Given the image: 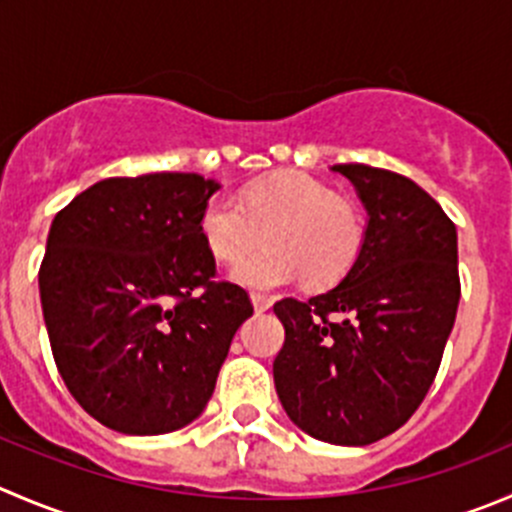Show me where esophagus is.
Returning a JSON list of instances; mask_svg holds the SVG:
<instances>
[{
  "label": "esophagus",
  "mask_w": 512,
  "mask_h": 512,
  "mask_svg": "<svg viewBox=\"0 0 512 512\" xmlns=\"http://www.w3.org/2000/svg\"><path fill=\"white\" fill-rule=\"evenodd\" d=\"M250 300H252V307H255V312H267V310H270V307H272V300H270V297L257 295V292H252Z\"/></svg>",
  "instance_id": "34e87169"
}]
</instances>
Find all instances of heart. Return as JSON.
I'll list each match as a JSON object with an SVG mask.
<instances>
[{
	"instance_id": "b5f03b06",
	"label": "heart",
	"mask_w": 512,
	"mask_h": 512,
	"mask_svg": "<svg viewBox=\"0 0 512 512\" xmlns=\"http://www.w3.org/2000/svg\"><path fill=\"white\" fill-rule=\"evenodd\" d=\"M200 235L220 262H235L265 237V250L232 267V280L272 290L295 277L312 287L340 280L362 247V217L352 202L307 172L285 170L242 187L237 202L212 197Z\"/></svg>"
}]
</instances>
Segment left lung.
Segmentation results:
<instances>
[{
  "label": "left lung",
  "mask_w": 512,
  "mask_h": 512,
  "mask_svg": "<svg viewBox=\"0 0 512 512\" xmlns=\"http://www.w3.org/2000/svg\"><path fill=\"white\" fill-rule=\"evenodd\" d=\"M367 212L355 262L310 300L275 315L285 345L272 362L287 418L310 438L370 445L408 423L428 395L460 302L458 232L408 177L332 165Z\"/></svg>",
  "instance_id": "obj_1"
}]
</instances>
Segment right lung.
Instances as JSON below:
<instances>
[{"instance_id": "obj_1", "label": "right lung", "mask_w": 512, "mask_h": 512, "mask_svg": "<svg viewBox=\"0 0 512 512\" xmlns=\"http://www.w3.org/2000/svg\"><path fill=\"white\" fill-rule=\"evenodd\" d=\"M220 182L195 172L109 177L52 220L39 297L79 405L124 435L200 418L250 297L215 282L200 212Z\"/></svg>"}]
</instances>
